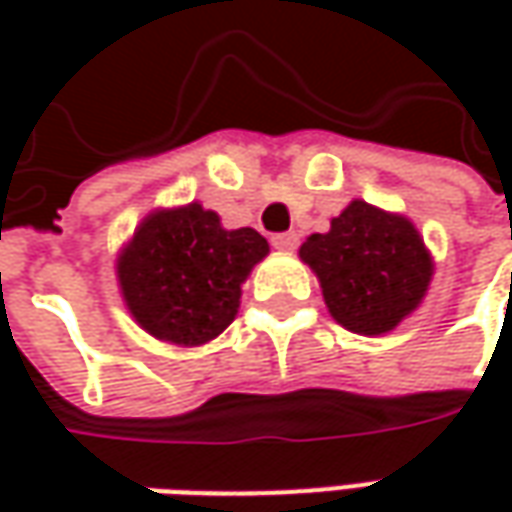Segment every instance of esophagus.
<instances>
[{
	"label": "esophagus",
	"instance_id": "esophagus-1",
	"mask_svg": "<svg viewBox=\"0 0 512 512\" xmlns=\"http://www.w3.org/2000/svg\"><path fill=\"white\" fill-rule=\"evenodd\" d=\"M276 250H282V253H290V250H296L299 247V236L296 233H279V236H273L270 239Z\"/></svg>",
	"mask_w": 512,
	"mask_h": 512
}]
</instances>
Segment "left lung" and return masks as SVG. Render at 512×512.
Segmentation results:
<instances>
[{"label":"left lung","instance_id":"1","mask_svg":"<svg viewBox=\"0 0 512 512\" xmlns=\"http://www.w3.org/2000/svg\"><path fill=\"white\" fill-rule=\"evenodd\" d=\"M330 316L350 333L382 336L399 327L427 296L433 256L416 225L402 213L353 199L327 233L299 247Z\"/></svg>","mask_w":512,"mask_h":512}]
</instances>
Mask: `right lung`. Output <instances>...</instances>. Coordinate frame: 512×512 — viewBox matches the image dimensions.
Masks as SVG:
<instances>
[{
  "label": "right lung",
  "instance_id": "1",
  "mask_svg": "<svg viewBox=\"0 0 512 512\" xmlns=\"http://www.w3.org/2000/svg\"><path fill=\"white\" fill-rule=\"evenodd\" d=\"M270 253L253 227L227 230L199 202L159 207L116 256V279L133 322L153 339L199 347L225 330L250 270Z\"/></svg>",
  "mask_w": 512,
  "mask_h": 512
}]
</instances>
